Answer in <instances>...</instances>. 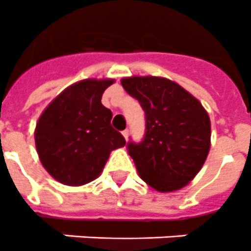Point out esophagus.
Listing matches in <instances>:
<instances>
[{
    "label": "esophagus",
    "instance_id": "1",
    "mask_svg": "<svg viewBox=\"0 0 251 251\" xmlns=\"http://www.w3.org/2000/svg\"><path fill=\"white\" fill-rule=\"evenodd\" d=\"M122 135H123V137L126 138V140H128V135H129V131H128V129H124V131L122 132Z\"/></svg>",
    "mask_w": 251,
    "mask_h": 251
}]
</instances>
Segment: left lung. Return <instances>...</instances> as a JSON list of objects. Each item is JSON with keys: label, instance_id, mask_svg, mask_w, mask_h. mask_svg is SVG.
Returning a JSON list of instances; mask_svg holds the SVG:
<instances>
[{"label": "left lung", "instance_id": "8db88e82", "mask_svg": "<svg viewBox=\"0 0 251 251\" xmlns=\"http://www.w3.org/2000/svg\"><path fill=\"white\" fill-rule=\"evenodd\" d=\"M122 85L145 111V137L140 144H128L138 176L160 193L188 185L211 145L205 107L181 85L160 76L124 77Z\"/></svg>", "mask_w": 251, "mask_h": 251}]
</instances>
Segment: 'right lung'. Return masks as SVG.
<instances>
[{
	"label": "right lung",
	"instance_id": "obj_1",
	"mask_svg": "<svg viewBox=\"0 0 251 251\" xmlns=\"http://www.w3.org/2000/svg\"><path fill=\"white\" fill-rule=\"evenodd\" d=\"M114 79H84L59 93L40 115L35 144L44 168L57 181L80 186L101 175L110 153L126 145L101 103Z\"/></svg>",
	"mask_w": 251,
	"mask_h": 251
}]
</instances>
